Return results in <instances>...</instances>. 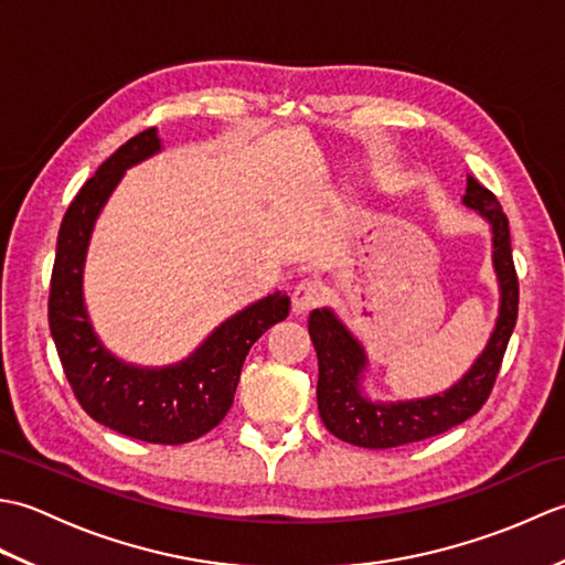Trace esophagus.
<instances>
[{"label": "esophagus", "instance_id": "obj_1", "mask_svg": "<svg viewBox=\"0 0 565 565\" xmlns=\"http://www.w3.org/2000/svg\"><path fill=\"white\" fill-rule=\"evenodd\" d=\"M322 301V284L316 279H303L294 289V313H306Z\"/></svg>", "mask_w": 565, "mask_h": 565}]
</instances>
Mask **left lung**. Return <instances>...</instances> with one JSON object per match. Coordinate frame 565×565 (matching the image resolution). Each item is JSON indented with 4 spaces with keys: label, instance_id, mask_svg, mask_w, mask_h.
<instances>
[{
    "label": "left lung",
    "instance_id": "left-lung-1",
    "mask_svg": "<svg viewBox=\"0 0 565 565\" xmlns=\"http://www.w3.org/2000/svg\"><path fill=\"white\" fill-rule=\"evenodd\" d=\"M463 203L481 213L493 227V262L500 279V316L493 338L471 371L447 393L425 401L376 405L359 395V376L366 366L364 350L328 308L313 310L308 318V332L318 354V411L338 439L364 449H391L437 437L473 417L493 391L518 322L520 281L512 262L510 221L493 191L468 177Z\"/></svg>",
    "mask_w": 565,
    "mask_h": 565
}]
</instances>
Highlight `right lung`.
I'll use <instances>...</instances> for the list:
<instances>
[{"mask_svg":"<svg viewBox=\"0 0 565 565\" xmlns=\"http://www.w3.org/2000/svg\"><path fill=\"white\" fill-rule=\"evenodd\" d=\"M160 150L148 128L124 142L72 199L57 233L47 296V322L70 388L92 419L118 435L150 444H184L206 435L227 415L249 347L291 310L276 291L225 320L196 354L170 369L126 366L94 338L82 306V264L92 225L130 164Z\"/></svg>","mask_w":565,"mask_h":565,"instance_id":"right-lung-1","label":"right lung"}]
</instances>
